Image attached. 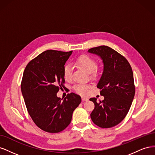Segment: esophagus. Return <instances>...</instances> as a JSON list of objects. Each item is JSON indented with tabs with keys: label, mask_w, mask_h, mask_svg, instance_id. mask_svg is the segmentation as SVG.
I'll list each match as a JSON object with an SVG mask.
<instances>
[{
	"label": "esophagus",
	"mask_w": 155,
	"mask_h": 155,
	"mask_svg": "<svg viewBox=\"0 0 155 155\" xmlns=\"http://www.w3.org/2000/svg\"><path fill=\"white\" fill-rule=\"evenodd\" d=\"M82 100L83 101H88V98H87V97H82Z\"/></svg>",
	"instance_id": "34e87169"
}]
</instances>
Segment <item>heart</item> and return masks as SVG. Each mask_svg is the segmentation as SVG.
<instances>
[{"mask_svg": "<svg viewBox=\"0 0 155 155\" xmlns=\"http://www.w3.org/2000/svg\"><path fill=\"white\" fill-rule=\"evenodd\" d=\"M76 63L88 73L92 72L97 67L96 62L90 56L87 55H81L76 59ZM72 76V69L70 64H66L63 67V76L66 80H70ZM89 87L85 84H76L73 87L75 92L79 94L85 96L88 94L89 92Z\"/></svg>", "mask_w": 155, "mask_h": 155, "instance_id": "b5f03b06", "label": "heart"}]
</instances>
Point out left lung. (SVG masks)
Listing matches in <instances>:
<instances>
[{"instance_id":"1","label":"left lung","mask_w":155,"mask_h":155,"mask_svg":"<svg viewBox=\"0 0 155 155\" xmlns=\"http://www.w3.org/2000/svg\"><path fill=\"white\" fill-rule=\"evenodd\" d=\"M88 52L100 56L104 71L97 87L104 100L97 102L91 98L94 109L91 114L94 124L101 128L119 124L127 114L135 94L132 68L123 55L107 46L89 49Z\"/></svg>"}]
</instances>
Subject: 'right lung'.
Wrapping results in <instances>:
<instances>
[{
	"label": "right lung",
	"instance_id": "obj_1",
	"mask_svg": "<svg viewBox=\"0 0 155 155\" xmlns=\"http://www.w3.org/2000/svg\"><path fill=\"white\" fill-rule=\"evenodd\" d=\"M72 51H43L28 63L23 73L21 92L28 112L35 125L50 133L61 132L70 124L81 98L75 93L64 100L57 96L64 87L63 67Z\"/></svg>",
	"mask_w": 155,
	"mask_h": 155
}]
</instances>
